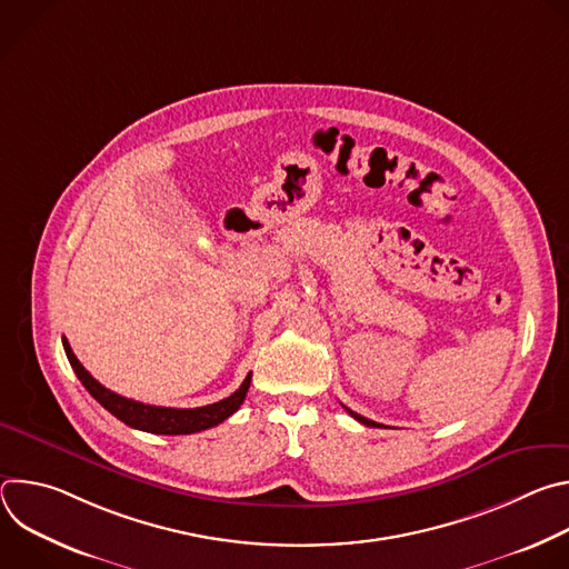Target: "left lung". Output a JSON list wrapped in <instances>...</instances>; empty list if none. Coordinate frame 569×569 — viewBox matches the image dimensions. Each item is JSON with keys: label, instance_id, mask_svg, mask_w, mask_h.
I'll list each match as a JSON object with an SVG mask.
<instances>
[{"label": "left lung", "instance_id": "left-lung-1", "mask_svg": "<svg viewBox=\"0 0 569 569\" xmlns=\"http://www.w3.org/2000/svg\"><path fill=\"white\" fill-rule=\"evenodd\" d=\"M345 410H347V412H349V415H351V417H353V419H356V421H360V423H362V426H369V428H380V426H378V423H376V421H371V419H365V417H360V415H356V412H351V410H349V408H345Z\"/></svg>", "mask_w": 569, "mask_h": 569}]
</instances>
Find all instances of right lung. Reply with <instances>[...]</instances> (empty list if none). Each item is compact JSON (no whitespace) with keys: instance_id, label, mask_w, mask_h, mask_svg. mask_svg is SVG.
I'll return each instance as SVG.
<instances>
[{"instance_id":"add662e5","label":"right lung","mask_w":569,"mask_h":569,"mask_svg":"<svg viewBox=\"0 0 569 569\" xmlns=\"http://www.w3.org/2000/svg\"><path fill=\"white\" fill-rule=\"evenodd\" d=\"M67 360L71 365V369L76 371L78 380L83 382V387L103 405V408L117 417L119 421H123L126 426L134 428V430H143V432H152V435H193L200 430H209L218 423H222L224 419H229L248 396L250 389V380L252 373H248V378L242 380V385L227 398L204 405V408H193V410H178V408H157V405H146L126 396H119L110 389H106L97 378H92V373L78 362V358L73 356L71 347L67 340H62Z\"/></svg>"}]
</instances>
